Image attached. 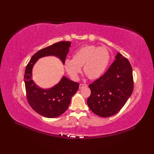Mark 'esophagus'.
Returning <instances> with one entry per match:
<instances>
[{"mask_svg":"<svg viewBox=\"0 0 154 154\" xmlns=\"http://www.w3.org/2000/svg\"><path fill=\"white\" fill-rule=\"evenodd\" d=\"M87 84H84V83H80V85H79V88H83L84 87H87Z\"/></svg>","mask_w":154,"mask_h":154,"instance_id":"1","label":"esophagus"}]
</instances>
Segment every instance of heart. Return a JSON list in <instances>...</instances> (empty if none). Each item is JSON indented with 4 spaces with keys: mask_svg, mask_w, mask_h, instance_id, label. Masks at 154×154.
<instances>
[{
    "mask_svg": "<svg viewBox=\"0 0 154 154\" xmlns=\"http://www.w3.org/2000/svg\"><path fill=\"white\" fill-rule=\"evenodd\" d=\"M109 51L105 47L87 45L74 52L72 59H66L64 66L68 74L74 79H77L83 71L92 80L99 78L104 73L110 62Z\"/></svg>",
    "mask_w": 154,
    "mask_h": 154,
    "instance_id": "obj_1",
    "label": "heart"
}]
</instances>
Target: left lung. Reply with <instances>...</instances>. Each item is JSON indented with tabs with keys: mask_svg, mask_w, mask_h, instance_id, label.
Segmentation results:
<instances>
[{
	"mask_svg": "<svg viewBox=\"0 0 154 154\" xmlns=\"http://www.w3.org/2000/svg\"><path fill=\"white\" fill-rule=\"evenodd\" d=\"M88 87L91 94L87 103L93 112L103 118L118 113L134 88L132 68L128 59L118 53L106 72Z\"/></svg>",
	"mask_w": 154,
	"mask_h": 154,
	"instance_id": "left-lung-1",
	"label": "left lung"
}]
</instances>
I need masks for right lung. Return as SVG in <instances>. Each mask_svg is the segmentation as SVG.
Here are the masks:
<instances>
[{
  "label": "right lung",
  "mask_w": 154,
  "mask_h": 154,
  "mask_svg": "<svg viewBox=\"0 0 154 154\" xmlns=\"http://www.w3.org/2000/svg\"><path fill=\"white\" fill-rule=\"evenodd\" d=\"M70 47V42L62 41L40 49L32 56L26 67L24 82L27 100L32 109L45 118H57L66 111L72 96L78 89L79 83L63 76L53 87L43 89L32 81V69L37 60L47 56L57 57L64 64Z\"/></svg>",
  "instance_id": "1"
}]
</instances>
